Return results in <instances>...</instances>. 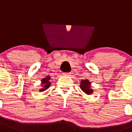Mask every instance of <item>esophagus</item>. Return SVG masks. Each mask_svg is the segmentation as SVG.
Returning a JSON list of instances; mask_svg holds the SVG:
<instances>
[{"mask_svg":"<svg viewBox=\"0 0 132 132\" xmlns=\"http://www.w3.org/2000/svg\"><path fill=\"white\" fill-rule=\"evenodd\" d=\"M71 73H63V76H70Z\"/></svg>","mask_w":132,"mask_h":132,"instance_id":"1","label":"esophagus"}]
</instances>
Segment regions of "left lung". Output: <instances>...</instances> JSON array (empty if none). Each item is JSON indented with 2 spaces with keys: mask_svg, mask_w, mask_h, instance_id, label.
Segmentation results:
<instances>
[{
  "mask_svg": "<svg viewBox=\"0 0 132 132\" xmlns=\"http://www.w3.org/2000/svg\"><path fill=\"white\" fill-rule=\"evenodd\" d=\"M90 82L87 79L82 80L81 81V85H80V88L83 92L87 94H92L93 92V90L90 88Z\"/></svg>",
  "mask_w": 132,
  "mask_h": 132,
  "instance_id": "8db88e82",
  "label": "left lung"
}]
</instances>
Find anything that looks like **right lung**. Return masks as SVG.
Segmentation results:
<instances>
[{"instance_id":"add662e5","label":"right lung","mask_w":132,"mask_h":132,"mask_svg":"<svg viewBox=\"0 0 132 132\" xmlns=\"http://www.w3.org/2000/svg\"><path fill=\"white\" fill-rule=\"evenodd\" d=\"M50 79H51L50 77L47 76V77H45L42 80V86L43 88H42L40 91L42 92V91L45 90L50 87V85H51V82L49 81Z\"/></svg>"}]
</instances>
